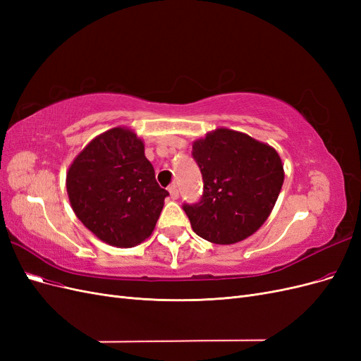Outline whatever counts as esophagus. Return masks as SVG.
I'll use <instances>...</instances> for the list:
<instances>
[{
  "instance_id": "esophagus-1",
  "label": "esophagus",
  "mask_w": 361,
  "mask_h": 361,
  "mask_svg": "<svg viewBox=\"0 0 361 361\" xmlns=\"http://www.w3.org/2000/svg\"><path fill=\"white\" fill-rule=\"evenodd\" d=\"M169 192H170V197H171L173 200H176V199L179 197V188H178V185H176V183L170 185Z\"/></svg>"
}]
</instances>
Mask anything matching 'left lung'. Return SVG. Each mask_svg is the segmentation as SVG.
<instances>
[{"instance_id": "8db88e82", "label": "left lung", "mask_w": 361, "mask_h": 361, "mask_svg": "<svg viewBox=\"0 0 361 361\" xmlns=\"http://www.w3.org/2000/svg\"><path fill=\"white\" fill-rule=\"evenodd\" d=\"M192 158L203 178L200 202L183 204L192 231L220 245L253 235L267 221L285 180L276 149L220 128L194 141Z\"/></svg>"}]
</instances>
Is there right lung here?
<instances>
[{
	"label": "right lung",
	"mask_w": 361,
	"mask_h": 361,
	"mask_svg": "<svg viewBox=\"0 0 361 361\" xmlns=\"http://www.w3.org/2000/svg\"><path fill=\"white\" fill-rule=\"evenodd\" d=\"M66 188L80 221L118 248L152 235L169 195L155 179L143 141L126 128L106 130L82 149L71 164Z\"/></svg>",
	"instance_id": "right-lung-1"
}]
</instances>
